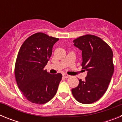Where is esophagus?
I'll use <instances>...</instances> for the list:
<instances>
[{"label": "esophagus", "mask_w": 122, "mask_h": 122, "mask_svg": "<svg viewBox=\"0 0 122 122\" xmlns=\"http://www.w3.org/2000/svg\"><path fill=\"white\" fill-rule=\"evenodd\" d=\"M63 77H65V78H68V77H70V76H69V75H68V74H63Z\"/></svg>", "instance_id": "34e87169"}]
</instances>
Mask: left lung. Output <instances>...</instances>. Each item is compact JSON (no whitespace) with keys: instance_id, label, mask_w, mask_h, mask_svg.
<instances>
[{"instance_id":"left-lung-1","label":"left lung","mask_w":122,"mask_h":122,"mask_svg":"<svg viewBox=\"0 0 122 122\" xmlns=\"http://www.w3.org/2000/svg\"><path fill=\"white\" fill-rule=\"evenodd\" d=\"M74 46L82 51V66L87 71L85 81L71 90L78 102L91 104L98 101L107 90L114 73L113 52L103 40L86 35L73 40Z\"/></svg>"}]
</instances>
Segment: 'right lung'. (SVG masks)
Wrapping results in <instances>:
<instances>
[{"label":"right lung","instance_id":"add662e5","mask_svg":"<svg viewBox=\"0 0 122 122\" xmlns=\"http://www.w3.org/2000/svg\"><path fill=\"white\" fill-rule=\"evenodd\" d=\"M59 38L36 33L25 40L18 52L15 74L19 89L32 103L45 104L56 94L62 79L60 73L44 70Z\"/></svg>","mask_w":122,"mask_h":122}]
</instances>
